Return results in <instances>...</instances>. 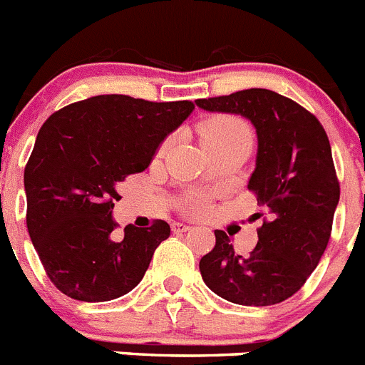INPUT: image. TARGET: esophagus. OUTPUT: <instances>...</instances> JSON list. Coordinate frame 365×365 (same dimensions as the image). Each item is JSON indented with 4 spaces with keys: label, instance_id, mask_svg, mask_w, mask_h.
<instances>
[{
    "label": "esophagus",
    "instance_id": "34e87169",
    "mask_svg": "<svg viewBox=\"0 0 365 365\" xmlns=\"http://www.w3.org/2000/svg\"><path fill=\"white\" fill-rule=\"evenodd\" d=\"M173 230H175V232H187V230H190V225L175 221V223H173Z\"/></svg>",
    "mask_w": 365,
    "mask_h": 365
}]
</instances>
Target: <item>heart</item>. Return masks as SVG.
Masks as SVG:
<instances>
[{"instance_id":"heart-1","label":"heart","mask_w":365,"mask_h":365,"mask_svg":"<svg viewBox=\"0 0 365 365\" xmlns=\"http://www.w3.org/2000/svg\"><path fill=\"white\" fill-rule=\"evenodd\" d=\"M202 133V142L203 148L207 151H212V149H221L229 148V145L236 144H245L252 142L250 129L247 128L243 120L236 117H214L209 122L202 125L200 129ZM192 209H200L202 207V200H192L190 203Z\"/></svg>"}]
</instances>
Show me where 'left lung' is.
<instances>
[{
	"label": "left lung",
	"instance_id": "left-lung-1",
	"mask_svg": "<svg viewBox=\"0 0 365 365\" xmlns=\"http://www.w3.org/2000/svg\"><path fill=\"white\" fill-rule=\"evenodd\" d=\"M210 113L241 115L257 135L255 169L248 189L263 216L257 245L237 255L230 237L216 230V245L200 261L203 282L225 301L272 306L301 290L328 247L340 187L331 145L321 122L290 98L252 88L198 98Z\"/></svg>",
	"mask_w": 365,
	"mask_h": 365
}]
</instances>
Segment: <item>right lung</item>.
<instances>
[{"label": "right lung", "instance_id": "add662e5", "mask_svg": "<svg viewBox=\"0 0 365 365\" xmlns=\"http://www.w3.org/2000/svg\"><path fill=\"white\" fill-rule=\"evenodd\" d=\"M189 101L97 95L44 122L25 169L26 227L50 281L84 302L111 301L144 277L171 227L128 225L113 240L125 176L148 169L167 135L192 113Z\"/></svg>", "mask_w": 365, "mask_h": 365}]
</instances>
